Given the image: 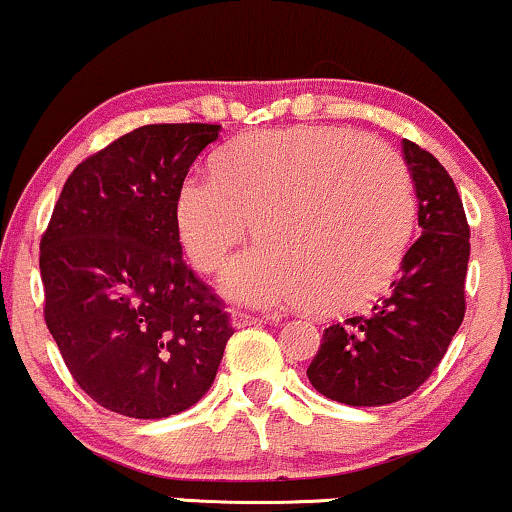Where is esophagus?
<instances>
[{"label":"esophagus","mask_w":512,"mask_h":512,"mask_svg":"<svg viewBox=\"0 0 512 512\" xmlns=\"http://www.w3.org/2000/svg\"><path fill=\"white\" fill-rule=\"evenodd\" d=\"M267 321H278V316H269V319H260V316H250V314H234V326L236 328H245V326H260V323Z\"/></svg>","instance_id":"obj_1"}]
</instances>
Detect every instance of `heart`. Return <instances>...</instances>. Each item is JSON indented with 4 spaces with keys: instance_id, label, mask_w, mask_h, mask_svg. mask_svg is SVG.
<instances>
[{
    "instance_id": "obj_1",
    "label": "heart",
    "mask_w": 512,
    "mask_h": 512,
    "mask_svg": "<svg viewBox=\"0 0 512 512\" xmlns=\"http://www.w3.org/2000/svg\"><path fill=\"white\" fill-rule=\"evenodd\" d=\"M212 177L179 186L177 229L193 267L212 274L257 222L267 243L243 252L224 278L238 302L349 312L390 283L411 241L409 172L352 129L245 134L215 153Z\"/></svg>"
}]
</instances>
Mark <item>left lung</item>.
<instances>
[{"mask_svg": "<svg viewBox=\"0 0 512 512\" xmlns=\"http://www.w3.org/2000/svg\"><path fill=\"white\" fill-rule=\"evenodd\" d=\"M423 234L406 250L390 293L371 312L323 331L307 368L323 397L385 406L418 390L444 359L465 316L470 226L454 179L435 155L404 139Z\"/></svg>", "mask_w": 512, "mask_h": 512, "instance_id": "left-lung-1", "label": "left lung"}]
</instances>
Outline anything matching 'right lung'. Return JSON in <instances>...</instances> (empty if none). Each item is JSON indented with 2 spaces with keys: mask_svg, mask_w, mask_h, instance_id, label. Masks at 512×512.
Wrapping results in <instances>:
<instances>
[{
  "mask_svg": "<svg viewBox=\"0 0 512 512\" xmlns=\"http://www.w3.org/2000/svg\"><path fill=\"white\" fill-rule=\"evenodd\" d=\"M222 125H146L82 160L40 243L44 321L70 375L129 418L186 411L234 335L181 257L177 193Z\"/></svg>",
  "mask_w": 512,
  "mask_h": 512,
  "instance_id": "obj_1",
  "label": "right lung"
}]
</instances>
